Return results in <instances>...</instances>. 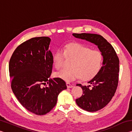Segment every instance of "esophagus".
Wrapping results in <instances>:
<instances>
[{
  "instance_id": "34e87169",
  "label": "esophagus",
  "mask_w": 132,
  "mask_h": 132,
  "mask_svg": "<svg viewBox=\"0 0 132 132\" xmlns=\"http://www.w3.org/2000/svg\"><path fill=\"white\" fill-rule=\"evenodd\" d=\"M66 86L68 88H71L73 87L72 85H71L70 83H69V82H66Z\"/></svg>"
}]
</instances>
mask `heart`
Segmentation results:
<instances>
[{
    "mask_svg": "<svg viewBox=\"0 0 132 132\" xmlns=\"http://www.w3.org/2000/svg\"><path fill=\"white\" fill-rule=\"evenodd\" d=\"M73 59L71 69H64L56 74V76L67 82H71L81 77L82 80L93 79L100 72L103 63V55L101 51L92 50L84 45L71 43L59 49L53 55L54 68L60 70L63 68L65 57Z\"/></svg>",
    "mask_w": 132,
    "mask_h": 132,
    "instance_id": "1",
    "label": "heart"
}]
</instances>
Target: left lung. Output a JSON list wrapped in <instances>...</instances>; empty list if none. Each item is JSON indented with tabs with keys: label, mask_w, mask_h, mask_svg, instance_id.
<instances>
[{
	"label": "left lung",
	"mask_w": 132,
	"mask_h": 132,
	"mask_svg": "<svg viewBox=\"0 0 132 132\" xmlns=\"http://www.w3.org/2000/svg\"><path fill=\"white\" fill-rule=\"evenodd\" d=\"M73 35L85 39L98 46L103 55V63L100 72L88 82L91 85L82 86L81 97L76 100L77 105L84 110L95 112L103 108L114 95L119 81V60L113 46L101 35L89 33Z\"/></svg>",
	"instance_id": "obj_1"
}]
</instances>
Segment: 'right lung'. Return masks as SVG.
Masks as SVG:
<instances>
[{"mask_svg":"<svg viewBox=\"0 0 132 132\" xmlns=\"http://www.w3.org/2000/svg\"><path fill=\"white\" fill-rule=\"evenodd\" d=\"M50 42L48 37L24 42L14 50L9 65L13 93L24 108L37 115L52 110L58 95L67 88L63 80L50 78L53 65Z\"/></svg>","mask_w":132,"mask_h":132,"instance_id":"obj_1","label":"right lung"}]
</instances>
